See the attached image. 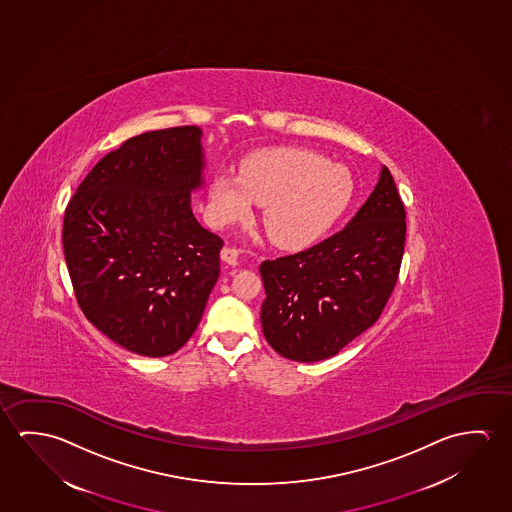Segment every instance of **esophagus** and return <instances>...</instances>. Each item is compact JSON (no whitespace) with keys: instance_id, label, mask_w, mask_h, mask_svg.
Segmentation results:
<instances>
[{"instance_id":"obj_1","label":"esophagus","mask_w":512,"mask_h":512,"mask_svg":"<svg viewBox=\"0 0 512 512\" xmlns=\"http://www.w3.org/2000/svg\"><path fill=\"white\" fill-rule=\"evenodd\" d=\"M239 250L237 248H232V246H225L223 250H221V260L223 262H227L230 266H235L237 262H239Z\"/></svg>"}]
</instances>
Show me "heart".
<instances>
[{
	"label": "heart",
	"instance_id": "obj_1",
	"mask_svg": "<svg viewBox=\"0 0 512 512\" xmlns=\"http://www.w3.org/2000/svg\"><path fill=\"white\" fill-rule=\"evenodd\" d=\"M353 176L343 164L294 148L259 151L241 162L239 173L221 169L209 185V216L227 227L264 203L262 221L269 237L298 248L327 234L352 202Z\"/></svg>",
	"mask_w": 512,
	"mask_h": 512
}]
</instances>
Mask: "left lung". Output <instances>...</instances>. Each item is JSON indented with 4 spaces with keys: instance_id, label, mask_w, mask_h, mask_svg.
<instances>
[{
    "instance_id": "8db88e82",
    "label": "left lung",
    "mask_w": 512,
    "mask_h": 512,
    "mask_svg": "<svg viewBox=\"0 0 512 512\" xmlns=\"http://www.w3.org/2000/svg\"><path fill=\"white\" fill-rule=\"evenodd\" d=\"M405 209L386 166L348 225L312 246L260 264L269 346L296 362L325 361L368 330L393 293L405 244Z\"/></svg>"
}]
</instances>
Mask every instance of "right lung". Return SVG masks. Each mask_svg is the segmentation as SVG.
<instances>
[{"mask_svg": "<svg viewBox=\"0 0 512 512\" xmlns=\"http://www.w3.org/2000/svg\"><path fill=\"white\" fill-rule=\"evenodd\" d=\"M202 128L128 139L78 185L62 228L76 300L94 327L144 357L193 336L219 278L223 239L194 218L205 185Z\"/></svg>", "mask_w": 512, "mask_h": 512, "instance_id": "right-lung-1", "label": "right lung"}]
</instances>
